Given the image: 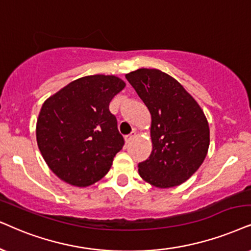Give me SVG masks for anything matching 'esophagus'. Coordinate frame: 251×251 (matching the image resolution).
Listing matches in <instances>:
<instances>
[{"label": "esophagus", "instance_id": "obj_1", "mask_svg": "<svg viewBox=\"0 0 251 251\" xmlns=\"http://www.w3.org/2000/svg\"><path fill=\"white\" fill-rule=\"evenodd\" d=\"M135 135H136V132L135 131H133V132H131V134H128V135H126L125 136V139H126V141L127 142H129L131 140H133V139L135 138Z\"/></svg>", "mask_w": 251, "mask_h": 251}]
</instances>
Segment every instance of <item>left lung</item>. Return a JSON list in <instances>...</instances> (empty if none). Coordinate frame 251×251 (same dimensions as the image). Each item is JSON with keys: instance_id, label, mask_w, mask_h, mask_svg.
<instances>
[{"instance_id": "8db88e82", "label": "left lung", "mask_w": 251, "mask_h": 251, "mask_svg": "<svg viewBox=\"0 0 251 251\" xmlns=\"http://www.w3.org/2000/svg\"><path fill=\"white\" fill-rule=\"evenodd\" d=\"M125 76L151 116L153 149L139 163V175L158 189L180 185L207 155L210 127L204 111L178 81L158 69L140 68Z\"/></svg>"}]
</instances>
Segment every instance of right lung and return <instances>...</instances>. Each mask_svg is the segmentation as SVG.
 <instances>
[{
	"label": "right lung",
	"mask_w": 251,
	"mask_h": 251,
	"mask_svg": "<svg viewBox=\"0 0 251 251\" xmlns=\"http://www.w3.org/2000/svg\"><path fill=\"white\" fill-rule=\"evenodd\" d=\"M125 85L115 75H89L44 102L37 144L47 166L63 182L85 188L110 170L124 139L109 105Z\"/></svg>",
	"instance_id": "obj_1"
}]
</instances>
